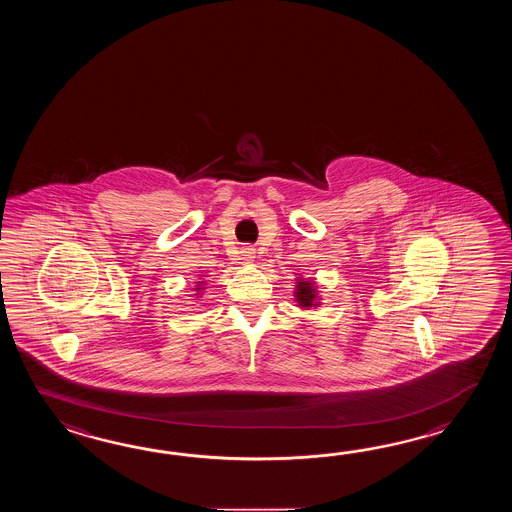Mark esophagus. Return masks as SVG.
<instances>
[{
  "label": "esophagus",
  "mask_w": 512,
  "mask_h": 512,
  "mask_svg": "<svg viewBox=\"0 0 512 512\" xmlns=\"http://www.w3.org/2000/svg\"><path fill=\"white\" fill-rule=\"evenodd\" d=\"M254 258H256V251H254L252 247H243V249H241L240 260L243 261V263H252Z\"/></svg>",
  "instance_id": "esophagus-1"
}]
</instances>
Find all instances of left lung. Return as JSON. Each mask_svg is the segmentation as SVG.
<instances>
[{"label":"left lung","mask_w":512,"mask_h":512,"mask_svg":"<svg viewBox=\"0 0 512 512\" xmlns=\"http://www.w3.org/2000/svg\"><path fill=\"white\" fill-rule=\"evenodd\" d=\"M296 300L304 307H311L315 304V289L313 285L307 282H298L296 285Z\"/></svg>","instance_id":"8db88e82"}]
</instances>
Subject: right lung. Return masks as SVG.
Wrapping results in <instances>:
<instances>
[{
	"instance_id": "add662e5",
	"label": "right lung",
	"mask_w": 512,
	"mask_h": 512,
	"mask_svg": "<svg viewBox=\"0 0 512 512\" xmlns=\"http://www.w3.org/2000/svg\"><path fill=\"white\" fill-rule=\"evenodd\" d=\"M197 289H199V287H197Z\"/></svg>"
}]
</instances>
